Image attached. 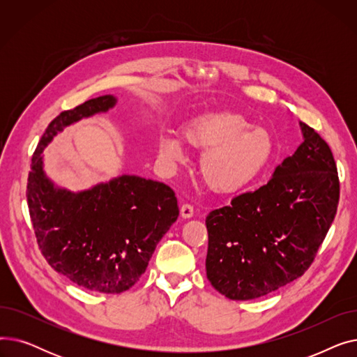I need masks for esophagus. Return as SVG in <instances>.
Wrapping results in <instances>:
<instances>
[{
    "mask_svg": "<svg viewBox=\"0 0 357 357\" xmlns=\"http://www.w3.org/2000/svg\"><path fill=\"white\" fill-rule=\"evenodd\" d=\"M181 215L183 218H191L194 215V207L191 204H183L181 207Z\"/></svg>",
    "mask_w": 357,
    "mask_h": 357,
    "instance_id": "obj_1",
    "label": "esophagus"
}]
</instances>
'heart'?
I'll list each match as a JSON object with an SVG mask.
<instances>
[{"label":"heart","instance_id":"1","mask_svg":"<svg viewBox=\"0 0 357 357\" xmlns=\"http://www.w3.org/2000/svg\"><path fill=\"white\" fill-rule=\"evenodd\" d=\"M183 140L205 150L199 169L204 182L215 191H233L249 182L272 153L266 130L234 112L198 117L185 126ZM159 153L166 162L183 160L182 140L166 133L159 140Z\"/></svg>","mask_w":357,"mask_h":357}]
</instances>
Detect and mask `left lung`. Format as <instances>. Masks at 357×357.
<instances>
[{
	"instance_id": "left-lung-1",
	"label": "left lung",
	"mask_w": 357,
	"mask_h": 357,
	"mask_svg": "<svg viewBox=\"0 0 357 357\" xmlns=\"http://www.w3.org/2000/svg\"><path fill=\"white\" fill-rule=\"evenodd\" d=\"M304 142L273 178L211 211L205 269L236 301L268 295L311 266L337 213L340 182L327 142L301 123Z\"/></svg>"
}]
</instances>
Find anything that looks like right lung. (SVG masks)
Returning a JSON list of instances; mask_svg holds the SVG:
<instances>
[{"instance_id":"add662e5","label":"right lung","mask_w":357,"mask_h":357,"mask_svg":"<svg viewBox=\"0 0 357 357\" xmlns=\"http://www.w3.org/2000/svg\"><path fill=\"white\" fill-rule=\"evenodd\" d=\"M102 96L62 111L31 158L27 204L42 255L85 289L120 294L144 273L158 243L179 215L174 190L163 182L123 175L82 192L54 188L43 172V149L63 127L114 107Z\"/></svg>"}]
</instances>
